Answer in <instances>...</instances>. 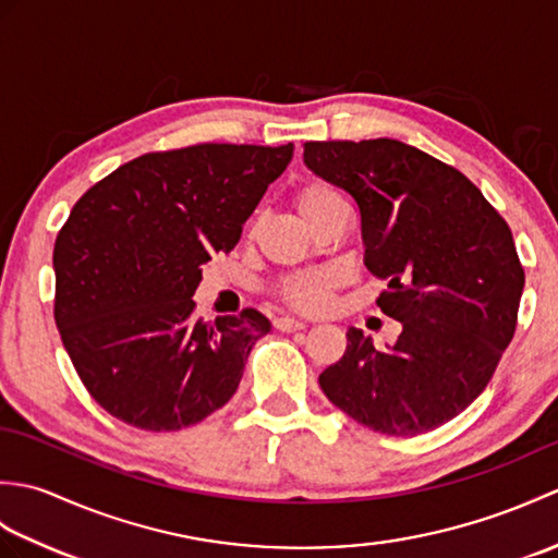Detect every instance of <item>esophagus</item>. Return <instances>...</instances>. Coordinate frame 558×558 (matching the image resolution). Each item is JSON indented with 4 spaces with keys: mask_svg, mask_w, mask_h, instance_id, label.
I'll use <instances>...</instances> for the list:
<instances>
[{
    "mask_svg": "<svg viewBox=\"0 0 558 558\" xmlns=\"http://www.w3.org/2000/svg\"><path fill=\"white\" fill-rule=\"evenodd\" d=\"M276 328L282 330V333H292V330H302L306 328L304 322H300V318H292V316H280L276 318Z\"/></svg>",
    "mask_w": 558,
    "mask_h": 558,
    "instance_id": "obj_1",
    "label": "esophagus"
}]
</instances>
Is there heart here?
Here are the masks:
<instances>
[{"label":"heart","instance_id":"b5f03b06","mask_svg":"<svg viewBox=\"0 0 558 558\" xmlns=\"http://www.w3.org/2000/svg\"><path fill=\"white\" fill-rule=\"evenodd\" d=\"M294 204H298V210L304 218V222L312 225L318 216H324L330 206L340 204V196L328 184L312 182L300 189ZM336 282H338V276L333 270L302 272V276H292L282 282L280 294L282 300L292 306H298L302 312H318L328 304L330 290L336 288Z\"/></svg>","mask_w":558,"mask_h":558}]
</instances>
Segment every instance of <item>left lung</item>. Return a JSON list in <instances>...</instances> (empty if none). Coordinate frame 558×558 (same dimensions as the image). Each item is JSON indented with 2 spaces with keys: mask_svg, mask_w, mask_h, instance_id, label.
<instances>
[{
  "mask_svg": "<svg viewBox=\"0 0 558 558\" xmlns=\"http://www.w3.org/2000/svg\"><path fill=\"white\" fill-rule=\"evenodd\" d=\"M304 165L354 198L376 300L400 322L384 350L348 328L318 376L336 408L378 434L417 436L475 400L513 338L525 286L513 234L450 165L393 138L310 141Z\"/></svg>",
  "mask_w": 558,
  "mask_h": 558,
  "instance_id": "8db88e82",
  "label": "left lung"
}]
</instances>
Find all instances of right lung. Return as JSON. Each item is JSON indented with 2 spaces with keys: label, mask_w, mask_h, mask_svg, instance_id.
I'll return each mask as SVG.
<instances>
[{
  "label": "right lung",
  "mask_w": 558,
  "mask_h": 558,
  "mask_svg": "<svg viewBox=\"0 0 558 558\" xmlns=\"http://www.w3.org/2000/svg\"><path fill=\"white\" fill-rule=\"evenodd\" d=\"M294 146L198 144L146 153L90 186L54 242V322L83 386L112 417L177 432L220 410L270 330L256 310L194 316L213 254L242 225Z\"/></svg>",
  "instance_id": "right-lung-1"
}]
</instances>
